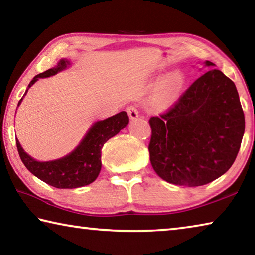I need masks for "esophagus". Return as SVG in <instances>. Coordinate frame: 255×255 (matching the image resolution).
<instances>
[{"mask_svg":"<svg viewBox=\"0 0 255 255\" xmlns=\"http://www.w3.org/2000/svg\"><path fill=\"white\" fill-rule=\"evenodd\" d=\"M127 112L129 115V118H130V119H136L138 117V115H139L138 108L135 105H131V106L127 107Z\"/></svg>","mask_w":255,"mask_h":255,"instance_id":"34e87169","label":"esophagus"}]
</instances>
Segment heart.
I'll return each instance as SVG.
<instances>
[{"mask_svg": "<svg viewBox=\"0 0 255 255\" xmlns=\"http://www.w3.org/2000/svg\"><path fill=\"white\" fill-rule=\"evenodd\" d=\"M183 86V80L179 74L173 73L163 80L159 86V93L164 98H172L180 92Z\"/></svg>", "mask_w": 255, "mask_h": 255, "instance_id": "obj_1", "label": "heart"}]
</instances>
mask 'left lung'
<instances>
[{"instance_id": "left-lung-1", "label": "left lung", "mask_w": 255, "mask_h": 255, "mask_svg": "<svg viewBox=\"0 0 255 255\" xmlns=\"http://www.w3.org/2000/svg\"><path fill=\"white\" fill-rule=\"evenodd\" d=\"M149 126V158L157 175L172 184L198 187L230 170L241 147L245 118L234 82L210 70L165 112L150 118Z\"/></svg>"}]
</instances>
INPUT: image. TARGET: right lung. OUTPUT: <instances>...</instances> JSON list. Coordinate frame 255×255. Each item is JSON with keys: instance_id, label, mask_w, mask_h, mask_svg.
<instances>
[{"instance_id": "obj_1", "label": "right lung", "mask_w": 255, "mask_h": 255, "mask_svg": "<svg viewBox=\"0 0 255 255\" xmlns=\"http://www.w3.org/2000/svg\"><path fill=\"white\" fill-rule=\"evenodd\" d=\"M70 65L66 59L59 60L57 66L36 75L28 85V90L40 77L55 75ZM27 90V91H28ZM25 91V93H27ZM24 93V94H25ZM22 101V98L19 101ZM129 123L126 111L97 122L86 133L81 144L65 157L50 162H38L24 152L18 139L16 148L24 166L47 184L58 189H74L92 183L101 170V149L107 140L122 130Z\"/></svg>"}]
</instances>
